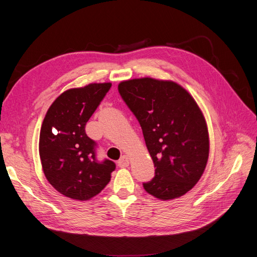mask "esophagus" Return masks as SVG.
I'll use <instances>...</instances> for the list:
<instances>
[{
  "instance_id": "obj_1",
  "label": "esophagus",
  "mask_w": 257,
  "mask_h": 257,
  "mask_svg": "<svg viewBox=\"0 0 257 257\" xmlns=\"http://www.w3.org/2000/svg\"><path fill=\"white\" fill-rule=\"evenodd\" d=\"M128 164H130V160H128V158L126 157V155H123V157L118 161V166L121 167V168L127 167Z\"/></svg>"
}]
</instances>
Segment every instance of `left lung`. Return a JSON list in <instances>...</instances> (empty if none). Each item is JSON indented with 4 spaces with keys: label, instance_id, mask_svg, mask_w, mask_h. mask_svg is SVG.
Returning <instances> with one entry per match:
<instances>
[{
    "label": "left lung",
    "instance_id": "8db88e82",
    "mask_svg": "<svg viewBox=\"0 0 257 257\" xmlns=\"http://www.w3.org/2000/svg\"><path fill=\"white\" fill-rule=\"evenodd\" d=\"M118 90L141 124L155 173L144 189L159 199L182 196L203 175L209 155L206 121L194 98L173 81L141 78Z\"/></svg>",
    "mask_w": 257,
    "mask_h": 257
}]
</instances>
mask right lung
I'll return each mask as SVG.
<instances>
[{
	"label": "right lung",
	"mask_w": 257,
	"mask_h": 257,
	"mask_svg": "<svg viewBox=\"0 0 257 257\" xmlns=\"http://www.w3.org/2000/svg\"><path fill=\"white\" fill-rule=\"evenodd\" d=\"M111 83H91L67 90L46 113L40 134V155L49 183L66 197L87 200L110 181L115 164L97 160V144L85 133Z\"/></svg>",
	"instance_id": "obj_1"
}]
</instances>
